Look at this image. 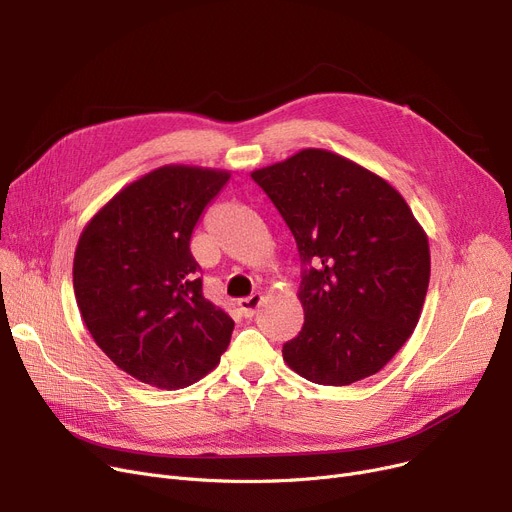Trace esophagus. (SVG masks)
I'll return each mask as SVG.
<instances>
[{"mask_svg":"<svg viewBox=\"0 0 512 512\" xmlns=\"http://www.w3.org/2000/svg\"><path fill=\"white\" fill-rule=\"evenodd\" d=\"M263 303V297L261 294H251V297H247V299H240L238 303H236V307H238V311H240V315H245V317H253L255 313H257V309H259V305Z\"/></svg>","mask_w":512,"mask_h":512,"instance_id":"1","label":"esophagus"}]
</instances>
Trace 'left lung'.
I'll list each match as a JSON object with an SVG mask.
<instances>
[{"label":"left lung","mask_w":512,"mask_h":512,"mask_svg":"<svg viewBox=\"0 0 512 512\" xmlns=\"http://www.w3.org/2000/svg\"><path fill=\"white\" fill-rule=\"evenodd\" d=\"M290 228L305 265V324L284 344L305 380L348 386L405 344L427 294L429 242L396 188L326 149H301L251 172Z\"/></svg>","instance_id":"8db88e82"}]
</instances>
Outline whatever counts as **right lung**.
I'll use <instances>...</instances> for the list:
<instances>
[{"instance_id":"1","label":"right lung","mask_w":512,"mask_h":512,"mask_svg":"<svg viewBox=\"0 0 512 512\" xmlns=\"http://www.w3.org/2000/svg\"><path fill=\"white\" fill-rule=\"evenodd\" d=\"M230 172L170 164L126 184L80 232L72 282L87 330L114 365L161 390L199 382L234 321L201 290L191 234Z\"/></svg>"}]
</instances>
